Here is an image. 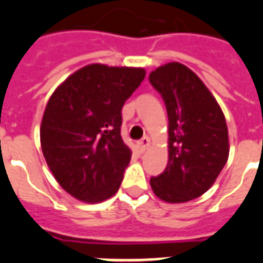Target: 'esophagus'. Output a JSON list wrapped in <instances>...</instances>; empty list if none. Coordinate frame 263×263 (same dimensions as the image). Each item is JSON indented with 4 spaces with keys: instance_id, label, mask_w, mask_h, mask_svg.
Listing matches in <instances>:
<instances>
[{
    "instance_id": "obj_1",
    "label": "esophagus",
    "mask_w": 263,
    "mask_h": 263,
    "mask_svg": "<svg viewBox=\"0 0 263 263\" xmlns=\"http://www.w3.org/2000/svg\"><path fill=\"white\" fill-rule=\"evenodd\" d=\"M149 145H151V140H149L147 137H144L142 140L137 142V151H138V153H140V155H142V153L146 151L147 147H149Z\"/></svg>"
}]
</instances>
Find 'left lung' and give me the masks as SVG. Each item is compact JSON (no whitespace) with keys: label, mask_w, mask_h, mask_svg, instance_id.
<instances>
[{"label":"left lung","mask_w":263,"mask_h":263,"mask_svg":"<svg viewBox=\"0 0 263 263\" xmlns=\"http://www.w3.org/2000/svg\"><path fill=\"white\" fill-rule=\"evenodd\" d=\"M149 82L168 112V165L151 186L162 201L186 203L211 188L229 160L224 114L203 80L181 63L157 67Z\"/></svg>","instance_id":"left-lung-1"}]
</instances>
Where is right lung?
Masks as SVG:
<instances>
[{"label": "right lung", "mask_w": 263, "mask_h": 263, "mask_svg": "<svg viewBox=\"0 0 263 263\" xmlns=\"http://www.w3.org/2000/svg\"><path fill=\"white\" fill-rule=\"evenodd\" d=\"M146 71L92 63L60 83L45 106L41 151L52 175L72 197L101 203L116 195L132 151L121 137L122 107Z\"/></svg>", "instance_id": "obj_1"}]
</instances>
